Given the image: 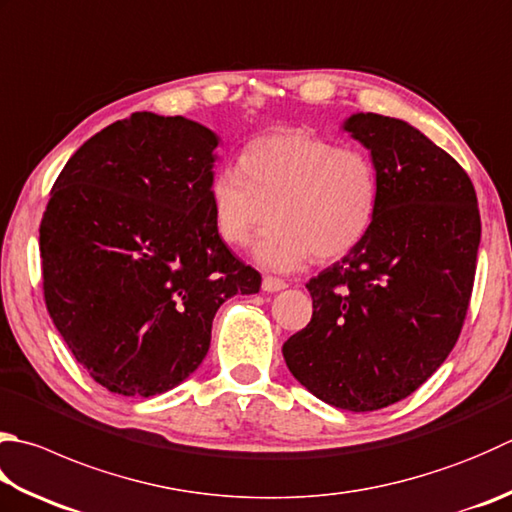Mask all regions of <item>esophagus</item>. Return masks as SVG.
Instances as JSON below:
<instances>
[{"label":"esophagus","mask_w":512,"mask_h":512,"mask_svg":"<svg viewBox=\"0 0 512 512\" xmlns=\"http://www.w3.org/2000/svg\"><path fill=\"white\" fill-rule=\"evenodd\" d=\"M287 283L281 281V278H274V276H265L263 278V289L265 292H281V289H285Z\"/></svg>","instance_id":"obj_1"}]
</instances>
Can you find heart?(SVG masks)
Listing matches in <instances>:
<instances>
[{"instance_id":"obj_1","label":"heart","mask_w":512,"mask_h":512,"mask_svg":"<svg viewBox=\"0 0 512 512\" xmlns=\"http://www.w3.org/2000/svg\"><path fill=\"white\" fill-rule=\"evenodd\" d=\"M240 169L225 167L209 182V205L220 238L243 247L258 240L260 265L289 272L314 254L334 260L361 245L379 207V176L363 151L298 129L252 140Z\"/></svg>"}]
</instances>
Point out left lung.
I'll use <instances>...</instances> for the list:
<instances>
[{
    "label": "left lung",
    "mask_w": 512,
    "mask_h": 512,
    "mask_svg": "<svg viewBox=\"0 0 512 512\" xmlns=\"http://www.w3.org/2000/svg\"><path fill=\"white\" fill-rule=\"evenodd\" d=\"M343 131L370 151L379 207L361 245L307 283L312 321L283 356L314 397L372 412L410 397L455 347L481 220L468 173L412 124L354 113Z\"/></svg>",
    "instance_id": "8db88e82"
}]
</instances>
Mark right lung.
<instances>
[{
	"label": "right lung",
	"mask_w": 512,
	"mask_h": 512,
	"mask_svg": "<svg viewBox=\"0 0 512 512\" xmlns=\"http://www.w3.org/2000/svg\"><path fill=\"white\" fill-rule=\"evenodd\" d=\"M216 147L194 120L138 111L86 140L55 180L40 225L46 310L109 392L176 388L207 356L218 307L260 289L211 214Z\"/></svg>",
	"instance_id": "right-lung-1"
}]
</instances>
